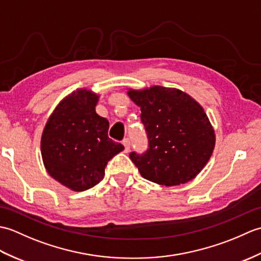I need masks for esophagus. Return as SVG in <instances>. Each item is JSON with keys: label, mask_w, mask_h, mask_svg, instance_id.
<instances>
[{"label": "esophagus", "mask_w": 261, "mask_h": 261, "mask_svg": "<svg viewBox=\"0 0 261 261\" xmlns=\"http://www.w3.org/2000/svg\"><path fill=\"white\" fill-rule=\"evenodd\" d=\"M122 143H123V146H124V151L129 152L130 151V146H131L130 140L127 139V138H125V139H123V141H122Z\"/></svg>", "instance_id": "obj_1"}]
</instances>
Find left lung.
<instances>
[{
    "instance_id": "1",
    "label": "left lung",
    "mask_w": 261,
    "mask_h": 261,
    "mask_svg": "<svg viewBox=\"0 0 261 261\" xmlns=\"http://www.w3.org/2000/svg\"><path fill=\"white\" fill-rule=\"evenodd\" d=\"M141 110L149 148L130 158L140 175L158 185L177 186L201 173L212 156L215 134L204 109L187 93L173 87L127 90Z\"/></svg>"
}]
</instances>
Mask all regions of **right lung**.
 <instances>
[{"instance_id":"obj_1","label":"right lung","mask_w":261,"mask_h":261,"mask_svg":"<svg viewBox=\"0 0 261 261\" xmlns=\"http://www.w3.org/2000/svg\"><path fill=\"white\" fill-rule=\"evenodd\" d=\"M98 98L87 88L71 92L59 102L42 131L47 173L74 192L98 184L109 160L124 149L108 137L109 121L95 111Z\"/></svg>"}]
</instances>
